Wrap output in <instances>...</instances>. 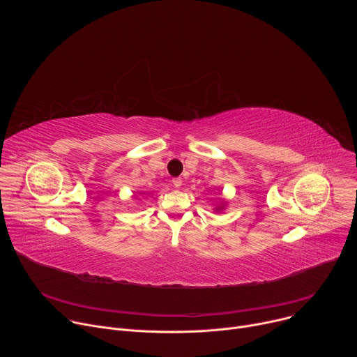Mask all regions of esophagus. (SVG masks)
<instances>
[{
    "mask_svg": "<svg viewBox=\"0 0 357 357\" xmlns=\"http://www.w3.org/2000/svg\"><path fill=\"white\" fill-rule=\"evenodd\" d=\"M172 185H174L175 188H181L182 179H181V178H174V179H172Z\"/></svg>",
    "mask_w": 357,
    "mask_h": 357,
    "instance_id": "esophagus-1",
    "label": "esophagus"
}]
</instances>
